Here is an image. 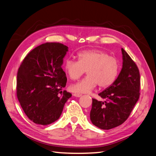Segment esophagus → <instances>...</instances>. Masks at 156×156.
Listing matches in <instances>:
<instances>
[{"label": "esophagus", "instance_id": "34e87169", "mask_svg": "<svg viewBox=\"0 0 156 156\" xmlns=\"http://www.w3.org/2000/svg\"><path fill=\"white\" fill-rule=\"evenodd\" d=\"M73 95L75 97H77V98H80L82 95L80 94V93H73Z\"/></svg>", "mask_w": 156, "mask_h": 156}]
</instances>
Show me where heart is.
Here are the masks:
<instances>
[{
	"instance_id": "obj_1",
	"label": "heart",
	"mask_w": 156,
	"mask_h": 156,
	"mask_svg": "<svg viewBox=\"0 0 156 156\" xmlns=\"http://www.w3.org/2000/svg\"><path fill=\"white\" fill-rule=\"evenodd\" d=\"M78 60L67 58L64 64L65 71L73 80H76L85 71L87 76L71 85L73 92L87 93L94 89L109 87L115 81L119 71V63L115 57L98 49L82 51L77 54Z\"/></svg>"
}]
</instances>
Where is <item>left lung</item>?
<instances>
[{"instance_id":"1","label":"left lung","mask_w":156,"mask_h":156,"mask_svg":"<svg viewBox=\"0 0 156 156\" xmlns=\"http://www.w3.org/2000/svg\"><path fill=\"white\" fill-rule=\"evenodd\" d=\"M122 52L123 65L118 77L113 84L98 94L104 101L93 99L90 119L93 125L101 129L122 125L140 98L139 69L123 48Z\"/></svg>"}]
</instances>
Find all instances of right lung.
Masks as SVG:
<instances>
[{"mask_svg": "<svg viewBox=\"0 0 156 156\" xmlns=\"http://www.w3.org/2000/svg\"><path fill=\"white\" fill-rule=\"evenodd\" d=\"M68 49L59 43L41 44L27 55L19 69L17 98L34 123L47 126L57 121L72 96L62 91L67 79L61 67Z\"/></svg>", "mask_w": 156, "mask_h": 156, "instance_id": "1", "label": "right lung"}]
</instances>
